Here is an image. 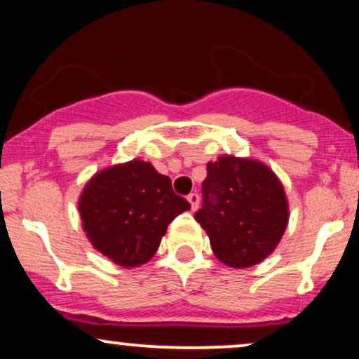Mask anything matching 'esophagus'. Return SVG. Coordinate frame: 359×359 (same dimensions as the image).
<instances>
[{"label":"esophagus","mask_w":359,"mask_h":359,"mask_svg":"<svg viewBox=\"0 0 359 359\" xmlns=\"http://www.w3.org/2000/svg\"><path fill=\"white\" fill-rule=\"evenodd\" d=\"M187 201H189V203H191V209H192V211H196V209L199 208V196H197L196 192L189 194Z\"/></svg>","instance_id":"1"}]
</instances>
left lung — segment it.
I'll use <instances>...</instances> for the list:
<instances>
[{
    "mask_svg": "<svg viewBox=\"0 0 359 359\" xmlns=\"http://www.w3.org/2000/svg\"><path fill=\"white\" fill-rule=\"evenodd\" d=\"M196 221L224 265L248 269L273 253L288 224L285 189L259 160L221 155L208 162Z\"/></svg>",
    "mask_w": 359,
    "mask_h": 359,
    "instance_id": "8db88e82",
    "label": "left lung"
}]
</instances>
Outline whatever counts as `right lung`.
I'll return each instance as SVG.
<instances>
[{"mask_svg": "<svg viewBox=\"0 0 359 359\" xmlns=\"http://www.w3.org/2000/svg\"><path fill=\"white\" fill-rule=\"evenodd\" d=\"M77 205L90 245L125 269L151 259L167 226L191 209L174 192L167 175L138 158L94 174L82 189Z\"/></svg>", "mask_w": 359, "mask_h": 359, "instance_id": "right-lung-1", "label": "right lung"}]
</instances>
